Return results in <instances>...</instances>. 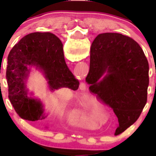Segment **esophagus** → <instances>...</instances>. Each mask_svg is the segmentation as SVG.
<instances>
[{"instance_id": "34e87169", "label": "esophagus", "mask_w": 156, "mask_h": 156, "mask_svg": "<svg viewBox=\"0 0 156 156\" xmlns=\"http://www.w3.org/2000/svg\"><path fill=\"white\" fill-rule=\"evenodd\" d=\"M85 88H86L85 84H82V86L80 87V89H82V90H85Z\"/></svg>"}]
</instances>
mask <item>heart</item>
<instances>
[{
    "instance_id": "heart-1",
    "label": "heart",
    "mask_w": 156,
    "mask_h": 156,
    "mask_svg": "<svg viewBox=\"0 0 156 156\" xmlns=\"http://www.w3.org/2000/svg\"><path fill=\"white\" fill-rule=\"evenodd\" d=\"M74 119L77 122L86 124L89 119V105L87 101H83L80 107L74 112Z\"/></svg>"
}]
</instances>
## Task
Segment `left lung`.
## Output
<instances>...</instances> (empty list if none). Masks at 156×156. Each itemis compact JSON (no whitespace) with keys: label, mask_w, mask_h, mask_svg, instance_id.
I'll list each match as a JSON object with an SVG mask.
<instances>
[{"label":"left lung","mask_w":156,"mask_h":156,"mask_svg":"<svg viewBox=\"0 0 156 156\" xmlns=\"http://www.w3.org/2000/svg\"><path fill=\"white\" fill-rule=\"evenodd\" d=\"M148 60L134 40L116 33L101 34L90 48L89 90L111 107L119 120L118 135L140 116L149 83Z\"/></svg>","instance_id":"8db88e82"}]
</instances>
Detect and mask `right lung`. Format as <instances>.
Returning a JSON list of instances; mask_svg holds the SVG:
<instances>
[{"mask_svg": "<svg viewBox=\"0 0 156 156\" xmlns=\"http://www.w3.org/2000/svg\"><path fill=\"white\" fill-rule=\"evenodd\" d=\"M33 66L42 72L51 91L62 87L76 90L80 83L65 62L62 43L58 37L51 33L39 32L23 37L8 57V98L22 119L37 122L48 115L44 113L41 101L29 96L27 80Z\"/></svg>", "mask_w": 156, "mask_h": 156, "instance_id": "1", "label": "right lung"}]
</instances>
